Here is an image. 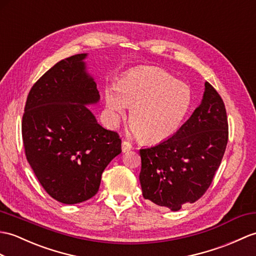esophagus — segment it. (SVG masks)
Here are the masks:
<instances>
[{"label":"esophagus","instance_id":"obj_1","mask_svg":"<svg viewBox=\"0 0 256 256\" xmlns=\"http://www.w3.org/2000/svg\"><path fill=\"white\" fill-rule=\"evenodd\" d=\"M132 150V145H130V142H126V140H123L122 142V152H126L128 150Z\"/></svg>","mask_w":256,"mask_h":256}]
</instances>
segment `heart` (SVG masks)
Returning <instances> with one entry per match:
<instances>
[{
	"mask_svg": "<svg viewBox=\"0 0 256 256\" xmlns=\"http://www.w3.org/2000/svg\"><path fill=\"white\" fill-rule=\"evenodd\" d=\"M106 120L112 126L130 108L132 132L145 142L168 140L188 114L192 94L188 85L156 68H144L128 73L118 85L106 92Z\"/></svg>",
	"mask_w": 256,
	"mask_h": 256,
	"instance_id": "obj_1",
	"label": "heart"
}]
</instances>
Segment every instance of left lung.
<instances>
[{
  "label": "left lung",
  "instance_id": "1",
  "mask_svg": "<svg viewBox=\"0 0 256 256\" xmlns=\"http://www.w3.org/2000/svg\"><path fill=\"white\" fill-rule=\"evenodd\" d=\"M228 142L224 101L208 82L200 104L168 140L140 150L145 200L172 212L194 203L210 188Z\"/></svg>",
  "mask_w": 256,
  "mask_h": 256
}]
</instances>
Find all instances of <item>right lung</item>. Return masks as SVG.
Here are the masks:
<instances>
[{
  "mask_svg": "<svg viewBox=\"0 0 256 256\" xmlns=\"http://www.w3.org/2000/svg\"><path fill=\"white\" fill-rule=\"evenodd\" d=\"M80 53L58 62L28 94L22 134L29 164L51 198L85 202L98 192L101 174L121 154L118 133L97 122L87 106L100 94Z\"/></svg>",
  "mask_w": 256,
  "mask_h": 256,
  "instance_id": "1",
  "label": "right lung"
}]
</instances>
